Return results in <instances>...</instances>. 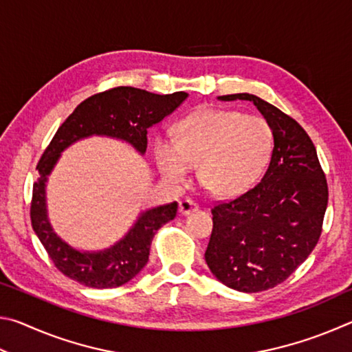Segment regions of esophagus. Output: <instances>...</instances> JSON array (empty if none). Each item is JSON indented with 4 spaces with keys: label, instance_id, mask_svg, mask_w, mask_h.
<instances>
[{
    "label": "esophagus",
    "instance_id": "34e87169",
    "mask_svg": "<svg viewBox=\"0 0 352 352\" xmlns=\"http://www.w3.org/2000/svg\"><path fill=\"white\" fill-rule=\"evenodd\" d=\"M199 210V205L194 204V201L190 200H182L180 205H178V212L182 214V216H188V214L194 212Z\"/></svg>",
    "mask_w": 352,
    "mask_h": 352
}]
</instances>
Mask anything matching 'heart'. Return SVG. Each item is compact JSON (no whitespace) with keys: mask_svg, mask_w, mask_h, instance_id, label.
Instances as JSON below:
<instances>
[{"mask_svg":"<svg viewBox=\"0 0 352 352\" xmlns=\"http://www.w3.org/2000/svg\"><path fill=\"white\" fill-rule=\"evenodd\" d=\"M273 133L261 116L231 110H201L182 119L175 138L153 141L158 170L182 184L197 166L199 180L216 197H234L253 186L269 163Z\"/></svg>","mask_w":352,"mask_h":352,"instance_id":"b5f03b06","label":"heart"}]
</instances>
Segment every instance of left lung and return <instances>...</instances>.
I'll return each mask as SVG.
<instances>
[{
	"mask_svg": "<svg viewBox=\"0 0 352 352\" xmlns=\"http://www.w3.org/2000/svg\"><path fill=\"white\" fill-rule=\"evenodd\" d=\"M250 100L269 122L273 151L254 188L212 208L205 261L226 287L254 294L285 281L317 245L327 206V183L309 138L295 119L254 94Z\"/></svg>",
	"mask_w": 352,
	"mask_h": 352,
	"instance_id": "left-lung-1",
	"label": "left lung"
}]
</instances>
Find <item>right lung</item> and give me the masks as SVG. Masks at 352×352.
<instances>
[{
  "mask_svg": "<svg viewBox=\"0 0 352 352\" xmlns=\"http://www.w3.org/2000/svg\"><path fill=\"white\" fill-rule=\"evenodd\" d=\"M189 96L184 91L155 94L132 87H118L83 100L58 127L37 164L31 220L35 234L63 275L87 287L111 289L129 283L144 269L157 231L175 217L178 204L152 206L141 211L129 231L104 250H80L63 239L47 214V180L62 153L77 141L105 136L146 153L147 130L174 113Z\"/></svg>",
  "mask_w": 352,
  "mask_h": 352,
  "instance_id": "1",
  "label": "right lung"
}]
</instances>
